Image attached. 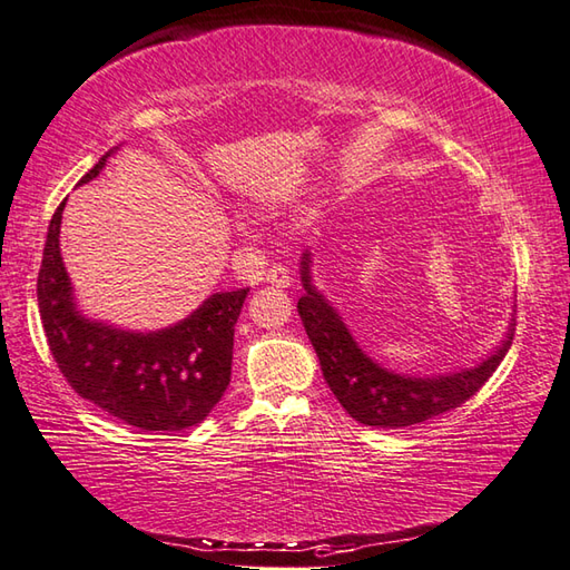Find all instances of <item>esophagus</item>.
<instances>
[{
	"label": "esophagus",
	"mask_w": 570,
	"mask_h": 570,
	"mask_svg": "<svg viewBox=\"0 0 570 570\" xmlns=\"http://www.w3.org/2000/svg\"><path fill=\"white\" fill-rule=\"evenodd\" d=\"M266 284H272L276 288H286L292 284V276H288V269L282 264H274L269 266V272H266Z\"/></svg>",
	"instance_id": "1"
}]
</instances>
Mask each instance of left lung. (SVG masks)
<instances>
[{
	"label": "left lung",
	"mask_w": 570,
	"mask_h": 570,
	"mask_svg": "<svg viewBox=\"0 0 570 570\" xmlns=\"http://www.w3.org/2000/svg\"><path fill=\"white\" fill-rule=\"evenodd\" d=\"M301 282H304L306 294L298 298L296 308L318 355L323 377L343 410L367 428H410L460 407L494 375L514 341L517 323L511 318L507 338L479 365L432 377L397 375L361 351L338 311L316 292V286L311 284L308 252L301 259Z\"/></svg>",
	"instance_id": "8db88e82"
}]
</instances>
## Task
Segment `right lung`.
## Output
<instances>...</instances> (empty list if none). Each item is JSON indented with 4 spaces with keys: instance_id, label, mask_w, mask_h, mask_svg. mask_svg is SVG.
Returning <instances> with one entry per match:
<instances>
[{
    "instance_id": "add662e5",
    "label": "right lung",
    "mask_w": 570,
    "mask_h": 570,
    "mask_svg": "<svg viewBox=\"0 0 570 570\" xmlns=\"http://www.w3.org/2000/svg\"><path fill=\"white\" fill-rule=\"evenodd\" d=\"M106 153L81 183L104 170ZM66 199L53 212L37 282L49 351L78 395L122 425L180 432L203 422L229 385L234 323L249 288L212 294L175 326L132 333L86 318L76 308L59 234Z\"/></svg>"
}]
</instances>
